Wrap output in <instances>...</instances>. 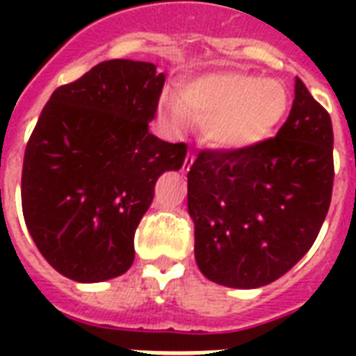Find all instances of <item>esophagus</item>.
<instances>
[{
	"instance_id": "1",
	"label": "esophagus",
	"mask_w": 356,
	"mask_h": 356,
	"mask_svg": "<svg viewBox=\"0 0 356 356\" xmlns=\"http://www.w3.org/2000/svg\"><path fill=\"white\" fill-rule=\"evenodd\" d=\"M194 163V156L191 154V152H188V154L185 156V162H183V168H181V170H183V173H186V171L191 170V165H193Z\"/></svg>"
}]
</instances>
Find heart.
Returning <instances> with one entry per match:
<instances>
[{
  "label": "heart",
  "instance_id": "heart-1",
  "mask_svg": "<svg viewBox=\"0 0 356 356\" xmlns=\"http://www.w3.org/2000/svg\"><path fill=\"white\" fill-rule=\"evenodd\" d=\"M288 108L290 93L282 81L221 70L181 86L168 114L175 125L185 124V118L200 124L211 145L240 150L267 140Z\"/></svg>",
  "mask_w": 356,
  "mask_h": 356
}]
</instances>
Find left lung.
I'll use <instances>...</instances> for the list:
<instances>
[{"instance_id":"1","label":"left lung","mask_w":356,"mask_h":356,"mask_svg":"<svg viewBox=\"0 0 356 356\" xmlns=\"http://www.w3.org/2000/svg\"><path fill=\"white\" fill-rule=\"evenodd\" d=\"M186 177L202 275L229 288L275 282L309 252L328 213L330 114L296 78L290 116L276 137L240 150H200Z\"/></svg>"}]
</instances>
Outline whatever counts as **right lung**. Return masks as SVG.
Instances as JSON below:
<instances>
[{"label": "right lung", "mask_w": 356, "mask_h": 356, "mask_svg": "<svg viewBox=\"0 0 356 356\" xmlns=\"http://www.w3.org/2000/svg\"><path fill=\"white\" fill-rule=\"evenodd\" d=\"M165 76L152 63L114 58L53 91L24 152L22 213L51 267L76 282L124 275L135 231L163 171L185 143L148 131Z\"/></svg>", "instance_id": "1"}]
</instances>
